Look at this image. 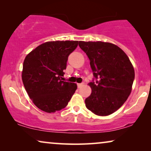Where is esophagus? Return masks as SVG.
Masks as SVG:
<instances>
[{
  "label": "esophagus",
  "instance_id": "34e87169",
  "mask_svg": "<svg viewBox=\"0 0 151 151\" xmlns=\"http://www.w3.org/2000/svg\"><path fill=\"white\" fill-rule=\"evenodd\" d=\"M82 84H83V83H78L77 85H78V88H80L81 86H82Z\"/></svg>",
  "mask_w": 151,
  "mask_h": 151
}]
</instances>
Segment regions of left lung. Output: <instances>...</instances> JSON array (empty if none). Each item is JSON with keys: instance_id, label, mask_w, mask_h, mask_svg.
<instances>
[{"instance_id": "1", "label": "left lung", "mask_w": 151, "mask_h": 151, "mask_svg": "<svg viewBox=\"0 0 151 151\" xmlns=\"http://www.w3.org/2000/svg\"><path fill=\"white\" fill-rule=\"evenodd\" d=\"M79 47L90 60L94 78L86 107L94 114L106 116L124 104L131 92L135 71L129 57L109 42L79 41Z\"/></svg>"}]
</instances>
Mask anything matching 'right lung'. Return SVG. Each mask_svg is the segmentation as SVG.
Returning <instances> with one entry per match:
<instances>
[{
  "mask_svg": "<svg viewBox=\"0 0 151 151\" xmlns=\"http://www.w3.org/2000/svg\"><path fill=\"white\" fill-rule=\"evenodd\" d=\"M78 41H51L39 45L27 55L22 79L34 104L45 112L55 113L67 106L77 85L63 81L70 53Z\"/></svg>",
  "mask_w": 151,
  "mask_h": 151,
  "instance_id": "right-lung-1",
  "label": "right lung"
}]
</instances>
